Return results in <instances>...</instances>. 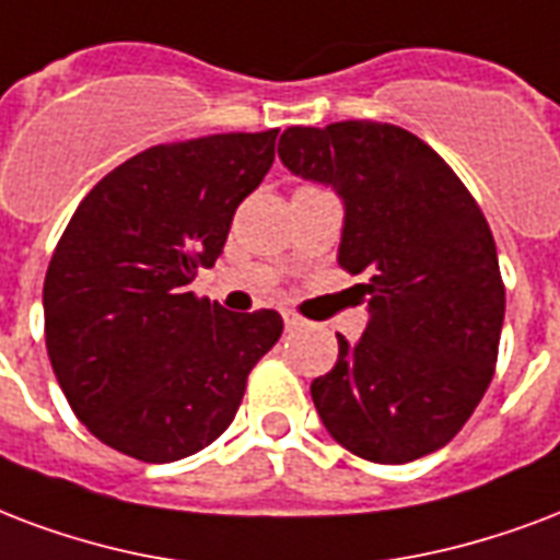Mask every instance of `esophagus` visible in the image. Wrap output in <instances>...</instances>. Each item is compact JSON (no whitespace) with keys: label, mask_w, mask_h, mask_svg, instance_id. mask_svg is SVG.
Wrapping results in <instances>:
<instances>
[{"label":"esophagus","mask_w":560,"mask_h":560,"mask_svg":"<svg viewBox=\"0 0 560 560\" xmlns=\"http://www.w3.org/2000/svg\"><path fill=\"white\" fill-rule=\"evenodd\" d=\"M305 326H308V323L302 317H296V314H284V328H288V331H299V328Z\"/></svg>","instance_id":"obj_1"}]
</instances>
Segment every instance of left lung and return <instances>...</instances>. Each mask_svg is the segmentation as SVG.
<instances>
[{
  "mask_svg": "<svg viewBox=\"0 0 560 560\" xmlns=\"http://www.w3.org/2000/svg\"><path fill=\"white\" fill-rule=\"evenodd\" d=\"M279 158L335 190L337 261L370 276L364 335H337V364L311 382L326 432L375 464L441 450L488 390L505 319L485 213L432 147L390 122L293 126Z\"/></svg>",
  "mask_w": 560,
  "mask_h": 560,
  "instance_id": "1",
  "label": "left lung"
}]
</instances>
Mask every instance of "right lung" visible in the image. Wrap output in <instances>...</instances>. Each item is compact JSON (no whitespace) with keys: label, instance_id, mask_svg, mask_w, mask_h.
Here are the masks:
<instances>
[{"label":"right lung","instance_id":"right-lung-1","mask_svg":"<svg viewBox=\"0 0 560 560\" xmlns=\"http://www.w3.org/2000/svg\"><path fill=\"white\" fill-rule=\"evenodd\" d=\"M276 135L152 147L72 213L43 281L46 349L75 417L110 450L149 464L205 450L281 337L276 311L232 314L190 293L272 166Z\"/></svg>","mask_w":560,"mask_h":560}]
</instances>
